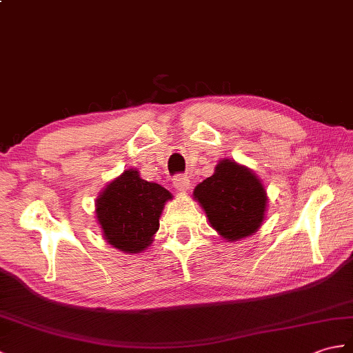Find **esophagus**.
I'll list each match as a JSON object with an SVG mask.
<instances>
[{
    "label": "esophagus",
    "mask_w": 353,
    "mask_h": 353,
    "mask_svg": "<svg viewBox=\"0 0 353 353\" xmlns=\"http://www.w3.org/2000/svg\"><path fill=\"white\" fill-rule=\"evenodd\" d=\"M190 182H191L190 177H186L183 174H179V176H176L173 179V186L176 188L179 192H186L188 190H190V186H191Z\"/></svg>",
    "instance_id": "esophagus-1"
}]
</instances>
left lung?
I'll use <instances>...</instances> for the list:
<instances>
[{
  "label": "left lung",
  "instance_id": "obj_1",
  "mask_svg": "<svg viewBox=\"0 0 353 353\" xmlns=\"http://www.w3.org/2000/svg\"><path fill=\"white\" fill-rule=\"evenodd\" d=\"M194 199L206 212L210 225L230 242L251 236L263 224L265 188L250 168L234 161H219L215 173L195 186Z\"/></svg>",
  "mask_w": 353,
  "mask_h": 353
}]
</instances>
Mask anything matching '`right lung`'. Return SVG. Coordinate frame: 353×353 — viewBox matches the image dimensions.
<instances>
[{
	"label": "right lung",
	"instance_id": "add662e5",
	"mask_svg": "<svg viewBox=\"0 0 353 353\" xmlns=\"http://www.w3.org/2000/svg\"><path fill=\"white\" fill-rule=\"evenodd\" d=\"M171 199L170 191L143 180L137 170L123 171L96 200V218L103 239L123 252L144 251L159 230L162 209Z\"/></svg>",
	"mask_w": 353,
	"mask_h": 353
}]
</instances>
